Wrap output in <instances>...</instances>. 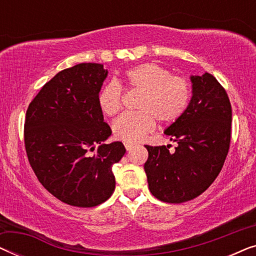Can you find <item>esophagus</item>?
Segmentation results:
<instances>
[{"instance_id":"1","label":"esophagus","mask_w":256,"mask_h":256,"mask_svg":"<svg viewBox=\"0 0 256 256\" xmlns=\"http://www.w3.org/2000/svg\"><path fill=\"white\" fill-rule=\"evenodd\" d=\"M124 146H126V149L128 150V152H130V150L135 148V144H132V143H124Z\"/></svg>"}]
</instances>
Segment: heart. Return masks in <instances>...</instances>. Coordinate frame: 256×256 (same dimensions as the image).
Returning a JSON list of instances; mask_svg holds the SVG:
<instances>
[{"mask_svg": "<svg viewBox=\"0 0 256 256\" xmlns=\"http://www.w3.org/2000/svg\"><path fill=\"white\" fill-rule=\"evenodd\" d=\"M128 88L141 92L138 112L122 114L113 124L114 136L126 143L140 142L155 129V118L160 124H171L185 114L192 99V88L188 79L172 76L169 70L155 62H143L124 73ZM124 90L120 84L104 85L98 96V104L104 114L114 116L120 112Z\"/></svg>", "mask_w": 256, "mask_h": 256, "instance_id": "1", "label": "heart"}]
</instances>
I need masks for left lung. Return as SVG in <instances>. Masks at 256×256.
I'll return each instance as SVG.
<instances>
[{
    "label": "left lung",
    "mask_w": 256,
    "mask_h": 256,
    "mask_svg": "<svg viewBox=\"0 0 256 256\" xmlns=\"http://www.w3.org/2000/svg\"><path fill=\"white\" fill-rule=\"evenodd\" d=\"M192 99L188 110L166 130L177 142L146 146L149 190L160 200L180 204L208 190L230 150L232 107L226 90L210 73L191 76Z\"/></svg>",
    "instance_id": "obj_1"
}]
</instances>
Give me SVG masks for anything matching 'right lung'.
Wrapping results in <instances>:
<instances>
[{"label": "right lung", "mask_w": 256, "mask_h": 256, "mask_svg": "<svg viewBox=\"0 0 256 256\" xmlns=\"http://www.w3.org/2000/svg\"><path fill=\"white\" fill-rule=\"evenodd\" d=\"M107 73L96 62L62 70L26 110L24 146L34 174L52 196L76 208H93L110 197L112 166L126 152L122 142L104 143L112 129L98 96Z\"/></svg>", "instance_id": "obj_1"}]
</instances>
